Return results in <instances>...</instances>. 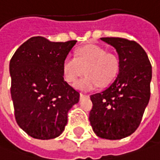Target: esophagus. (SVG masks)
Returning <instances> with one entry per match:
<instances>
[{
  "label": "esophagus",
  "instance_id": "obj_1",
  "mask_svg": "<svg viewBox=\"0 0 160 160\" xmlns=\"http://www.w3.org/2000/svg\"><path fill=\"white\" fill-rule=\"evenodd\" d=\"M84 97H89V95H85V94H83V93H80V99H82V98H84Z\"/></svg>",
  "mask_w": 160,
  "mask_h": 160
}]
</instances>
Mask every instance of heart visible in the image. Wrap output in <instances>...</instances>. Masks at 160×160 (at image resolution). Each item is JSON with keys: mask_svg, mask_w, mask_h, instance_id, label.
<instances>
[{"mask_svg": "<svg viewBox=\"0 0 160 160\" xmlns=\"http://www.w3.org/2000/svg\"><path fill=\"white\" fill-rule=\"evenodd\" d=\"M119 71V60L117 55L99 45L89 44L80 48L76 57L67 56L62 64L65 81L72 84L84 73L87 76L78 80L74 87L80 90H92L106 87L117 78Z\"/></svg>", "mask_w": 160, "mask_h": 160, "instance_id": "obj_1", "label": "heart"}]
</instances>
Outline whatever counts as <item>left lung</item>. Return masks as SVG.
<instances>
[{
	"mask_svg": "<svg viewBox=\"0 0 160 160\" xmlns=\"http://www.w3.org/2000/svg\"><path fill=\"white\" fill-rule=\"evenodd\" d=\"M119 60L118 77L107 89L90 96L89 122L95 134L106 139H120L135 132L150 98L152 68L143 48L134 41L107 37Z\"/></svg>",
	"mask_w": 160,
	"mask_h": 160,
	"instance_id": "1",
	"label": "left lung"
}]
</instances>
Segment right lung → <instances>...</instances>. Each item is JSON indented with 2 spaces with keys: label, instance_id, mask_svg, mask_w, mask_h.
Wrapping results in <instances>:
<instances>
[{
  "label": "right lung",
  "instance_id": "obj_1",
  "mask_svg": "<svg viewBox=\"0 0 160 160\" xmlns=\"http://www.w3.org/2000/svg\"><path fill=\"white\" fill-rule=\"evenodd\" d=\"M76 42L32 37L18 48L10 61L15 118L34 138L60 136L68 121V111L79 102L80 93L62 74L63 61Z\"/></svg>",
  "mask_w": 160,
  "mask_h": 160
}]
</instances>
